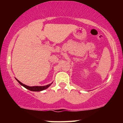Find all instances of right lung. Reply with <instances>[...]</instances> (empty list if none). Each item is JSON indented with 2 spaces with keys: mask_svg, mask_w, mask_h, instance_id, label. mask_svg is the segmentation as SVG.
<instances>
[{
  "mask_svg": "<svg viewBox=\"0 0 123 123\" xmlns=\"http://www.w3.org/2000/svg\"><path fill=\"white\" fill-rule=\"evenodd\" d=\"M16 80H17V81L19 84H21V86H22L23 87H24L25 88H26L28 90H30V91H43L44 90H46L47 89L48 87H49L51 85V84L53 83H51V84H48V85L44 86H32V87H30V86H28L25 85V84H24L23 83H22L21 81H19V80H17L16 79Z\"/></svg>",
  "mask_w": 123,
  "mask_h": 123,
  "instance_id": "add662e5",
  "label": "right lung"
}]
</instances>
